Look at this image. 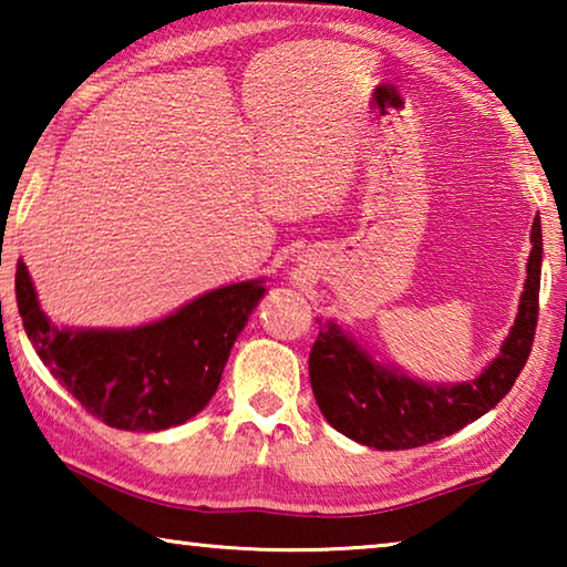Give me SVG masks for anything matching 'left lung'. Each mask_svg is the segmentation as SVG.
<instances>
[{
  "mask_svg": "<svg viewBox=\"0 0 567 567\" xmlns=\"http://www.w3.org/2000/svg\"><path fill=\"white\" fill-rule=\"evenodd\" d=\"M527 277L517 315L501 354L475 380L433 385L372 358L328 320L310 352V382L324 420L354 443L375 450H410L463 430L493 410L525 368L537 324L543 233L533 219Z\"/></svg>",
  "mask_w": 567,
  "mask_h": 567,
  "instance_id": "8db88e82",
  "label": "left lung"
}]
</instances>
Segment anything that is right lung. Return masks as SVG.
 Here are the masks:
<instances>
[{
    "label": "right lung",
    "mask_w": 567,
    "mask_h": 567,
    "mask_svg": "<svg viewBox=\"0 0 567 567\" xmlns=\"http://www.w3.org/2000/svg\"><path fill=\"white\" fill-rule=\"evenodd\" d=\"M17 307L44 368L110 427L157 433L195 417L217 392L229 350L265 295V280L217 287L140 328H60L17 262Z\"/></svg>",
    "instance_id": "obj_1"
}]
</instances>
